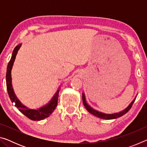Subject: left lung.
Segmentation results:
<instances>
[{"mask_svg":"<svg viewBox=\"0 0 147 147\" xmlns=\"http://www.w3.org/2000/svg\"><path fill=\"white\" fill-rule=\"evenodd\" d=\"M136 96L135 97V98H134V100L131 101V102L130 104H129L127 108H126L125 109H123V111H119V112H118V113H112V114H106V113H104L100 112V111H98L97 110H96V109H93V108H91V107L89 106L88 103H87V102L86 100L85 94H84V93H82L83 104H84V106H85V108H86L87 110H88L89 113H91L92 115H93L94 116L97 117H99V118H100V119H107V120H109V119H114L119 118V117H120L124 115V114H126L129 110H130V108H131V106H132L134 102V101H135V100H136Z\"/></svg>","mask_w":147,"mask_h":147,"instance_id":"8db88e82","label":"left lung"}]
</instances>
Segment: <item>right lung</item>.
<instances>
[{"label": "right lung", "instance_id": "obj_1", "mask_svg": "<svg viewBox=\"0 0 147 147\" xmlns=\"http://www.w3.org/2000/svg\"><path fill=\"white\" fill-rule=\"evenodd\" d=\"M21 47V44H19L14 49L13 53H12L11 58L10 59V61H9L8 66H7V71H6V87H7V91L9 94V98L11 101L12 103L15 104L19 110L21 111L22 113H23L24 115L33 121H41L43 119H45L51 115V113L53 112L54 109H55L56 107L58 104V100L59 96V91L60 87H59L58 90L56 91L55 94H54L53 97L51 98V100L49 102L45 105L41 107L38 109H30L28 108V107L23 105V104L21 102L18 98L17 97L16 94H15L13 87H12V83H11V69L13 67V65L14 63L15 59L18 51Z\"/></svg>", "mask_w": 147, "mask_h": 147}]
</instances>
